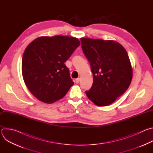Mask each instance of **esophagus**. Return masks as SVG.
I'll return each mask as SVG.
<instances>
[{
	"mask_svg": "<svg viewBox=\"0 0 153 153\" xmlns=\"http://www.w3.org/2000/svg\"><path fill=\"white\" fill-rule=\"evenodd\" d=\"M75 82H76V83H79V82H80V78H77V79H76V80H75Z\"/></svg>",
	"mask_w": 153,
	"mask_h": 153,
	"instance_id": "1",
	"label": "esophagus"
}]
</instances>
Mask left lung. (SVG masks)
<instances>
[{
  "instance_id": "8db88e82",
  "label": "left lung",
  "mask_w": 153,
  "mask_h": 153,
  "mask_svg": "<svg viewBox=\"0 0 153 153\" xmlns=\"http://www.w3.org/2000/svg\"><path fill=\"white\" fill-rule=\"evenodd\" d=\"M80 41L93 76V85L86 94L97 106L110 105L126 91L131 82L133 70L128 53L113 40L81 38Z\"/></svg>"
}]
</instances>
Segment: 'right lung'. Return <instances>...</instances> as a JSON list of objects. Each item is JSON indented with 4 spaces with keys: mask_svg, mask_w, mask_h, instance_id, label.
<instances>
[{
    "mask_svg": "<svg viewBox=\"0 0 153 153\" xmlns=\"http://www.w3.org/2000/svg\"><path fill=\"white\" fill-rule=\"evenodd\" d=\"M80 44L77 38L55 36L38 37L27 46L22 72L27 88L37 99L51 103L66 95L74 82L64 63Z\"/></svg>",
    "mask_w": 153,
    "mask_h": 153,
    "instance_id": "right-lung-1",
    "label": "right lung"
}]
</instances>
